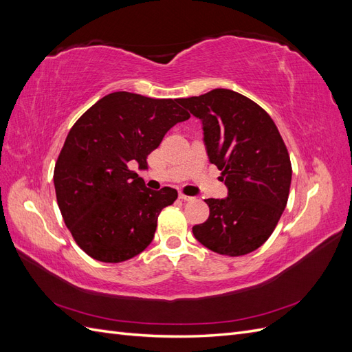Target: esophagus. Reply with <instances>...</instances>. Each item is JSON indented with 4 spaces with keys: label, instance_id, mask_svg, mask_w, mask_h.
Segmentation results:
<instances>
[{
    "label": "esophagus",
    "instance_id": "34e87169",
    "mask_svg": "<svg viewBox=\"0 0 352 352\" xmlns=\"http://www.w3.org/2000/svg\"><path fill=\"white\" fill-rule=\"evenodd\" d=\"M179 199H182V201H192L194 197H189V195H185V194L180 192V194H179Z\"/></svg>",
    "mask_w": 352,
    "mask_h": 352
}]
</instances>
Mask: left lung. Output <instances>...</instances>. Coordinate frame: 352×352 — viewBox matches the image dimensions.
Segmentation results:
<instances>
[{
    "label": "left lung",
    "mask_w": 352,
    "mask_h": 352,
    "mask_svg": "<svg viewBox=\"0 0 352 352\" xmlns=\"http://www.w3.org/2000/svg\"><path fill=\"white\" fill-rule=\"evenodd\" d=\"M177 102L202 122L210 163L228 186L225 199L208 198L207 221L194 236L221 255L239 257L270 238L289 197V153L272 117L230 89H212Z\"/></svg>",
    "instance_id": "obj_1"
}]
</instances>
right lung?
Instances as JSON below:
<instances>
[{"instance_id":"right-lung-1","label":"right lung","mask_w":352,"mask_h":352,"mask_svg":"<svg viewBox=\"0 0 352 352\" xmlns=\"http://www.w3.org/2000/svg\"><path fill=\"white\" fill-rule=\"evenodd\" d=\"M189 117L177 100L120 91L73 124L54 167V186L63 220L89 257L122 263L151 243L160 212L177 190L148 189L132 168H145L170 127Z\"/></svg>"}]
</instances>
